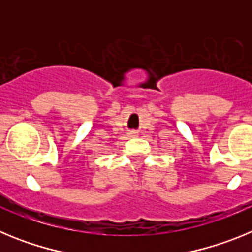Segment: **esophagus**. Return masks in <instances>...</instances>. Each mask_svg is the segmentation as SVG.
Returning <instances> with one entry per match:
<instances>
[{"mask_svg": "<svg viewBox=\"0 0 252 252\" xmlns=\"http://www.w3.org/2000/svg\"><path fill=\"white\" fill-rule=\"evenodd\" d=\"M131 135H132V136H135V132H131Z\"/></svg>", "mask_w": 252, "mask_h": 252, "instance_id": "34e87169", "label": "esophagus"}]
</instances>
